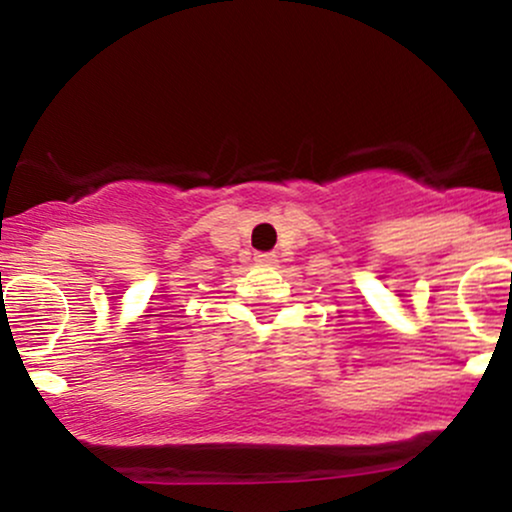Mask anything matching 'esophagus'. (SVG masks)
Masks as SVG:
<instances>
[{
  "label": "esophagus",
  "instance_id": "34e87169",
  "mask_svg": "<svg viewBox=\"0 0 512 512\" xmlns=\"http://www.w3.org/2000/svg\"><path fill=\"white\" fill-rule=\"evenodd\" d=\"M255 262L276 264V255H274V252H260V255H255Z\"/></svg>",
  "mask_w": 512,
  "mask_h": 512
}]
</instances>
